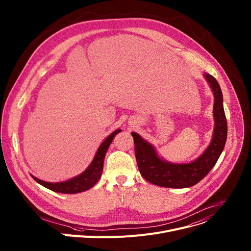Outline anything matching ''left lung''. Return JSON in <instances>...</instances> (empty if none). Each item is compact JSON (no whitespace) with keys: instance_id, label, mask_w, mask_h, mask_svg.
Returning a JSON list of instances; mask_svg holds the SVG:
<instances>
[{"instance_id":"obj_1","label":"left lung","mask_w":251,"mask_h":251,"mask_svg":"<svg viewBox=\"0 0 251 251\" xmlns=\"http://www.w3.org/2000/svg\"><path fill=\"white\" fill-rule=\"evenodd\" d=\"M204 77L214 95V130L210 144L195 160L187 163H175L161 158L152 144L139 134L132 132L135 143V156L141 176L153 185L182 189L195 186L213 169L220 157L227 139V121L223 108V95L216 78L204 74Z\"/></svg>"}]
</instances>
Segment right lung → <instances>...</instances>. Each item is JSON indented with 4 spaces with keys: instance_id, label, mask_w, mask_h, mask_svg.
<instances>
[{
    "instance_id": "right-lung-1",
    "label": "right lung",
    "mask_w": 251,
    "mask_h": 251,
    "mask_svg": "<svg viewBox=\"0 0 251 251\" xmlns=\"http://www.w3.org/2000/svg\"><path fill=\"white\" fill-rule=\"evenodd\" d=\"M121 131H122L121 129L115 130L102 142V144L99 146L97 150L93 161L88 166V169L86 171H83L80 175L65 181H59V182H48V181L39 179L33 176L32 177L34 178L38 183H40L41 186L51 190L53 192L61 193V194H77L93 188L102 176L103 168H104V159H105L107 150L110 144L112 143V140L115 137V135L118 134V133Z\"/></svg>"
}]
</instances>
